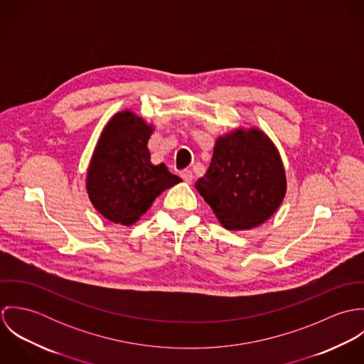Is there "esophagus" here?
Returning a JSON list of instances; mask_svg holds the SVG:
<instances>
[{
    "label": "esophagus",
    "mask_w": 364,
    "mask_h": 364,
    "mask_svg": "<svg viewBox=\"0 0 364 364\" xmlns=\"http://www.w3.org/2000/svg\"><path fill=\"white\" fill-rule=\"evenodd\" d=\"M179 175H181V178H182V179L186 182V183H191V182L193 181V173H192L191 171H188V169L182 171Z\"/></svg>",
    "instance_id": "obj_1"
}]
</instances>
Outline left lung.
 <instances>
[{"mask_svg": "<svg viewBox=\"0 0 364 364\" xmlns=\"http://www.w3.org/2000/svg\"><path fill=\"white\" fill-rule=\"evenodd\" d=\"M195 186L224 228L242 231L277 211L287 179L270 137L258 127H235L217 137L208 171Z\"/></svg>", "mask_w": 364, "mask_h": 364, "instance_id": "8db88e82", "label": "left lung"}]
</instances>
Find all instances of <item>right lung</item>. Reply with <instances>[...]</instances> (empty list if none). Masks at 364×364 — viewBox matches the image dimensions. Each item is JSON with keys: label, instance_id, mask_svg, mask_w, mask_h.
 <instances>
[{"label": "right lung", "instance_id": "1", "mask_svg": "<svg viewBox=\"0 0 364 364\" xmlns=\"http://www.w3.org/2000/svg\"><path fill=\"white\" fill-rule=\"evenodd\" d=\"M153 133V123L124 109L107 120L94 149L85 189L95 210L114 224L133 225L164 191L182 182L165 164L151 162Z\"/></svg>", "mask_w": 364, "mask_h": 364}]
</instances>
